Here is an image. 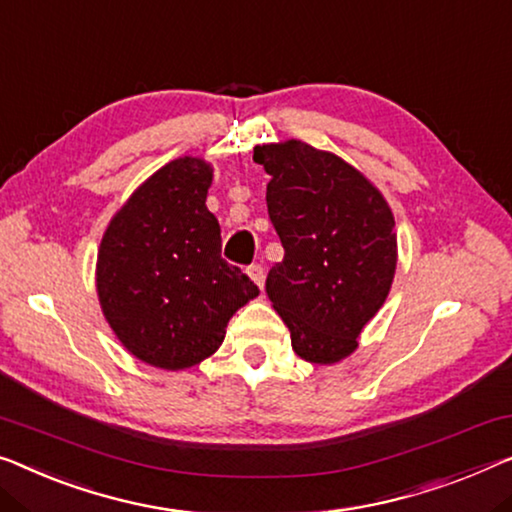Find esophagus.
<instances>
[{
	"instance_id": "1",
	"label": "esophagus",
	"mask_w": 512,
	"mask_h": 512,
	"mask_svg": "<svg viewBox=\"0 0 512 512\" xmlns=\"http://www.w3.org/2000/svg\"><path fill=\"white\" fill-rule=\"evenodd\" d=\"M248 278L255 282V285L262 289L264 287V269L259 264H253V266H248Z\"/></svg>"
}]
</instances>
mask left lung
I'll list each match as a JSON object with an SVG mask.
<instances>
[{"label":"left lung","instance_id":"8db88e82","mask_svg":"<svg viewBox=\"0 0 512 512\" xmlns=\"http://www.w3.org/2000/svg\"><path fill=\"white\" fill-rule=\"evenodd\" d=\"M253 160L271 177L266 207L285 248L266 276V296L303 361H345L391 292V204L352 163L303 140L257 144Z\"/></svg>","mask_w":512,"mask_h":512}]
</instances>
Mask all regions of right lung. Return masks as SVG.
<instances>
[{
    "mask_svg": "<svg viewBox=\"0 0 512 512\" xmlns=\"http://www.w3.org/2000/svg\"><path fill=\"white\" fill-rule=\"evenodd\" d=\"M213 165L181 156L133 190L105 227L96 294L105 322L137 361L186 370L216 354L227 324L259 289L220 257L207 209Z\"/></svg>",
    "mask_w": 512,
    "mask_h": 512,
    "instance_id": "add662e5",
    "label": "right lung"
}]
</instances>
